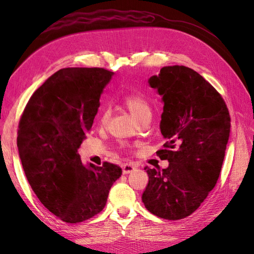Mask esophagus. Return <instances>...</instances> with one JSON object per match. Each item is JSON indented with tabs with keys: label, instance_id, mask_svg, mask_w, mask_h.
I'll return each instance as SVG.
<instances>
[{
	"label": "esophagus",
	"instance_id": "1",
	"mask_svg": "<svg viewBox=\"0 0 254 254\" xmlns=\"http://www.w3.org/2000/svg\"><path fill=\"white\" fill-rule=\"evenodd\" d=\"M135 168H136V165L134 162H127V163H123V165H122V169H123L124 175L130 174L131 171H133Z\"/></svg>",
	"mask_w": 254,
	"mask_h": 254
}]
</instances>
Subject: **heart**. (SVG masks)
Returning <instances> with one entry per match:
<instances>
[{
  "label": "heart",
  "instance_id": "b5f03b06",
  "mask_svg": "<svg viewBox=\"0 0 254 254\" xmlns=\"http://www.w3.org/2000/svg\"><path fill=\"white\" fill-rule=\"evenodd\" d=\"M122 102L137 121H142L144 119L151 118V105H150L148 98L145 97L142 93H127L122 97ZM109 119L110 110L107 109V107H103L100 115H98V122H100L101 126H105L107 121H109Z\"/></svg>",
  "mask_w": 254,
  "mask_h": 254
}]
</instances>
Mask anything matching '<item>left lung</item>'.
Returning <instances> with one entry per match:
<instances>
[{
	"label": "left lung",
	"instance_id": "obj_1",
	"mask_svg": "<svg viewBox=\"0 0 254 254\" xmlns=\"http://www.w3.org/2000/svg\"><path fill=\"white\" fill-rule=\"evenodd\" d=\"M149 84L165 103L160 130L167 141L157 156L169 166L144 168L149 182L142 201L158 217L182 220L199 207L220 177L230 136L229 109L221 94L188 67H163Z\"/></svg>",
	"mask_w": 254,
	"mask_h": 254
}]
</instances>
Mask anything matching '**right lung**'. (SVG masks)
<instances>
[{
  "mask_svg": "<svg viewBox=\"0 0 254 254\" xmlns=\"http://www.w3.org/2000/svg\"><path fill=\"white\" fill-rule=\"evenodd\" d=\"M112 76L104 68H63L32 94L21 114L16 144L25 177L42 205L66 223L101 213L122 175L121 167L107 161L85 167L77 153Z\"/></svg>",
  "mask_w": 254,
  "mask_h": 254,
  "instance_id": "1",
  "label": "right lung"
}]
</instances>
